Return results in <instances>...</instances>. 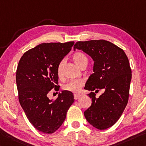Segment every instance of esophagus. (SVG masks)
<instances>
[{
    "label": "esophagus",
    "mask_w": 146,
    "mask_h": 146,
    "mask_svg": "<svg viewBox=\"0 0 146 146\" xmlns=\"http://www.w3.org/2000/svg\"><path fill=\"white\" fill-rule=\"evenodd\" d=\"M80 97V95H78V94H74V99H75V100H77L78 98H79Z\"/></svg>",
    "instance_id": "1"
}]
</instances>
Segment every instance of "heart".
Here are the masks:
<instances>
[{
  "label": "heart",
  "instance_id": "b5f03b06",
  "mask_svg": "<svg viewBox=\"0 0 146 146\" xmlns=\"http://www.w3.org/2000/svg\"><path fill=\"white\" fill-rule=\"evenodd\" d=\"M73 60L78 68H81L84 65L88 64V58L86 55L82 52H76L73 55ZM63 66L64 61L60 62L57 67V75L59 77H62L63 75ZM84 84V82L81 79L71 80L63 85V89L66 91L71 92L73 93H79L81 91V89Z\"/></svg>",
  "mask_w": 146,
  "mask_h": 146
}]
</instances>
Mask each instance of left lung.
I'll list each match as a JSON object with an SVG mask.
<instances>
[{
	"label": "left lung",
	"mask_w": 146,
	"mask_h": 146,
	"mask_svg": "<svg viewBox=\"0 0 146 146\" xmlns=\"http://www.w3.org/2000/svg\"><path fill=\"white\" fill-rule=\"evenodd\" d=\"M74 50L79 49L93 59L94 73L90 76L84 89L91 91L92 105L84 112L90 125L104 130L116 123L129 100L131 69L123 49L110 41L99 40L78 41ZM104 93L95 96L99 89Z\"/></svg>",
	"instance_id": "8db88e82"
}]
</instances>
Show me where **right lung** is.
Here are the masks:
<instances>
[{
  "mask_svg": "<svg viewBox=\"0 0 146 146\" xmlns=\"http://www.w3.org/2000/svg\"><path fill=\"white\" fill-rule=\"evenodd\" d=\"M73 45L74 41L40 44L25 52L18 64L16 83L20 105L31 123L43 133L52 134L60 128L75 101L72 92L66 90L56 100L47 97L52 88L59 90L58 65Z\"/></svg>",
  "mask_w": 146,
  "mask_h": 146,
  "instance_id": "add662e5",
  "label": "right lung"
}]
</instances>
